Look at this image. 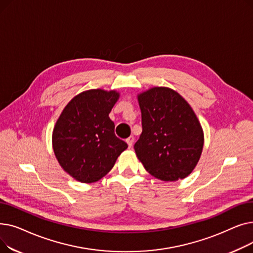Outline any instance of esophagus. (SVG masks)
<instances>
[{
	"label": "esophagus",
	"instance_id": "34e87169",
	"mask_svg": "<svg viewBox=\"0 0 253 253\" xmlns=\"http://www.w3.org/2000/svg\"><path fill=\"white\" fill-rule=\"evenodd\" d=\"M133 141H134V137L133 136H129L127 139H126V142H127V144H128V147L129 148H131L132 147V144H133Z\"/></svg>",
	"mask_w": 253,
	"mask_h": 253
}]
</instances>
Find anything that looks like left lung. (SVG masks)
I'll list each match as a JSON object with an SVG mask.
<instances>
[{
  "instance_id": "obj_1",
  "label": "left lung",
  "mask_w": 253,
  "mask_h": 253,
  "mask_svg": "<svg viewBox=\"0 0 253 253\" xmlns=\"http://www.w3.org/2000/svg\"><path fill=\"white\" fill-rule=\"evenodd\" d=\"M142 132L134 144L150 174L175 181L192 173L201 157L204 133L191 105L174 90L154 87L137 96Z\"/></svg>"
}]
</instances>
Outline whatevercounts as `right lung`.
<instances>
[{
  "mask_svg": "<svg viewBox=\"0 0 253 253\" xmlns=\"http://www.w3.org/2000/svg\"><path fill=\"white\" fill-rule=\"evenodd\" d=\"M120 94L91 89L75 96L53 129L52 144L62 169L76 180L91 183L108 174L128 145L115 134L110 119Z\"/></svg>",
  "mask_w": 253,
  "mask_h": 253,
  "instance_id": "add662e5",
  "label": "right lung"
}]
</instances>
